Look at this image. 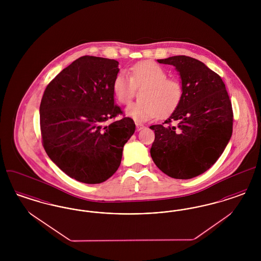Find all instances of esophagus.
<instances>
[{"label":"esophagus","instance_id":"obj_1","mask_svg":"<svg viewBox=\"0 0 261 261\" xmlns=\"http://www.w3.org/2000/svg\"><path fill=\"white\" fill-rule=\"evenodd\" d=\"M144 128H145V126H144V125L141 124V123H136L137 131H140V130L144 129Z\"/></svg>","mask_w":261,"mask_h":261}]
</instances>
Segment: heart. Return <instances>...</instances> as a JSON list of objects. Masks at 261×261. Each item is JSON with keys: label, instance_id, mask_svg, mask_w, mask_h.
<instances>
[{"label": "heart", "instance_id": "b5f03b06", "mask_svg": "<svg viewBox=\"0 0 261 261\" xmlns=\"http://www.w3.org/2000/svg\"><path fill=\"white\" fill-rule=\"evenodd\" d=\"M130 77L118 72L112 81V92L121 105H128L141 90L139 101L126 109L128 116L137 122H145L158 116L165 117L180 106L184 88L177 78L167 77L166 70L151 61L137 62L130 67Z\"/></svg>", "mask_w": 261, "mask_h": 261}]
</instances>
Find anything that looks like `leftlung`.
<instances>
[{
    "mask_svg": "<svg viewBox=\"0 0 261 261\" xmlns=\"http://www.w3.org/2000/svg\"><path fill=\"white\" fill-rule=\"evenodd\" d=\"M158 62L176 67L184 95L164 123L149 127L155 136L150 155L169 177L191 179L208 170L222 154L233 131L232 103L221 77L203 62L186 56Z\"/></svg>",
    "mask_w": 261,
    "mask_h": 261,
    "instance_id": "1",
    "label": "left lung"
}]
</instances>
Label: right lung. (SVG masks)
<instances>
[{
  "instance_id": "obj_1",
  "label": "right lung",
  "mask_w": 261,
  "mask_h": 261,
  "mask_svg": "<svg viewBox=\"0 0 261 261\" xmlns=\"http://www.w3.org/2000/svg\"><path fill=\"white\" fill-rule=\"evenodd\" d=\"M118 71L115 60L81 57L50 81L41 99L43 147L64 173L79 182L99 184L112 177L135 132L133 119L114 120L122 114L112 92Z\"/></svg>"
}]
</instances>
